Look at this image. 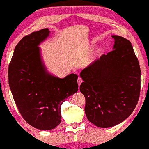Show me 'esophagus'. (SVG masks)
Returning a JSON list of instances; mask_svg holds the SVG:
<instances>
[{"mask_svg":"<svg viewBox=\"0 0 149 149\" xmlns=\"http://www.w3.org/2000/svg\"><path fill=\"white\" fill-rule=\"evenodd\" d=\"M82 81H82L81 77H78V78H77V84H78L79 86H80V84H81Z\"/></svg>","mask_w":149,"mask_h":149,"instance_id":"34e87169","label":"esophagus"}]
</instances>
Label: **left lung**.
Listing matches in <instances>:
<instances>
[{"label": "left lung", "mask_w": 149, "mask_h": 149, "mask_svg": "<svg viewBox=\"0 0 149 149\" xmlns=\"http://www.w3.org/2000/svg\"><path fill=\"white\" fill-rule=\"evenodd\" d=\"M112 37L114 50L80 73L86 117L100 128L112 127L127 118L141 92V68L131 43L118 35Z\"/></svg>", "instance_id": "obj_1"}]
</instances>
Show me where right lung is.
Here are the masks:
<instances>
[{"label": "right lung", "instance_id": "right-lung-1", "mask_svg": "<svg viewBox=\"0 0 149 149\" xmlns=\"http://www.w3.org/2000/svg\"><path fill=\"white\" fill-rule=\"evenodd\" d=\"M47 28L26 35L18 43L8 65V84L20 114L31 126L51 130L61 123V106L77 91L76 74L63 79L46 72L38 45Z\"/></svg>", "mask_w": 149, "mask_h": 149}]
</instances>
